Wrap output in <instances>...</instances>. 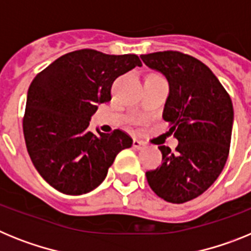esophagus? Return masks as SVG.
<instances>
[{"mask_svg": "<svg viewBox=\"0 0 251 251\" xmlns=\"http://www.w3.org/2000/svg\"><path fill=\"white\" fill-rule=\"evenodd\" d=\"M144 145H145V144H144L143 141L138 140V139H134V140H132V148H135V149H143Z\"/></svg>", "mask_w": 251, "mask_h": 251, "instance_id": "obj_1", "label": "esophagus"}]
</instances>
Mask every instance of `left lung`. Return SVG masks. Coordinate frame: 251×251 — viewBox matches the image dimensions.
Segmentation results:
<instances>
[{"label": "left lung", "instance_id": "1", "mask_svg": "<svg viewBox=\"0 0 251 251\" xmlns=\"http://www.w3.org/2000/svg\"><path fill=\"white\" fill-rule=\"evenodd\" d=\"M169 82L163 119L177 138L176 151L160 145L162 165L147 172L150 188L164 201L184 203L217 179L230 151L234 108L216 75L201 60L167 50L141 55Z\"/></svg>", "mask_w": 251, "mask_h": 251}]
</instances>
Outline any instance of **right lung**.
Wrapping results in <instances>:
<instances>
[{"label": "right lung", "instance_id": "obj_1", "mask_svg": "<svg viewBox=\"0 0 251 251\" xmlns=\"http://www.w3.org/2000/svg\"><path fill=\"white\" fill-rule=\"evenodd\" d=\"M141 67L135 54L108 55L93 49L64 54L36 74L23 120L31 162L50 186L65 195H83L100 186L108 168L132 139L116 128L88 130L97 103L111 100L119 75Z\"/></svg>", "mask_w": 251, "mask_h": 251}]
</instances>
